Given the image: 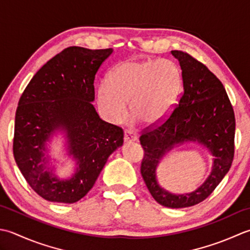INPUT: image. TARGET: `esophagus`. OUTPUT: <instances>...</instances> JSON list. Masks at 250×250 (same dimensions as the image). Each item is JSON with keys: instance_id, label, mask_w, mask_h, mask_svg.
I'll use <instances>...</instances> for the list:
<instances>
[{"instance_id": "esophagus-1", "label": "esophagus", "mask_w": 250, "mask_h": 250, "mask_svg": "<svg viewBox=\"0 0 250 250\" xmlns=\"http://www.w3.org/2000/svg\"><path fill=\"white\" fill-rule=\"evenodd\" d=\"M124 141L125 142H135V141H137V136L132 134L131 131H125Z\"/></svg>"}]
</instances>
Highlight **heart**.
<instances>
[{"instance_id": "b5f03b06", "label": "heart", "mask_w": 250, "mask_h": 250, "mask_svg": "<svg viewBox=\"0 0 250 250\" xmlns=\"http://www.w3.org/2000/svg\"><path fill=\"white\" fill-rule=\"evenodd\" d=\"M182 88L179 67L169 59L122 61L110 71L108 84L97 90V101L104 115L113 123L125 118L126 104L130 113L145 125L164 121Z\"/></svg>"}]
</instances>
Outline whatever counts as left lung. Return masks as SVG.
Here are the masks:
<instances>
[{
  "instance_id": "8db88e82",
  "label": "left lung",
  "mask_w": 250,
  "mask_h": 250,
  "mask_svg": "<svg viewBox=\"0 0 250 250\" xmlns=\"http://www.w3.org/2000/svg\"><path fill=\"white\" fill-rule=\"evenodd\" d=\"M182 71L183 91L179 105L169 118L140 137L145 150L141 175L151 195L168 208L190 207L209 196L233 162L235 116L227 91L206 65L189 54L171 50ZM187 142L206 147L213 156L211 174L196 190L175 195L162 188L156 170L161 160Z\"/></svg>"
}]
</instances>
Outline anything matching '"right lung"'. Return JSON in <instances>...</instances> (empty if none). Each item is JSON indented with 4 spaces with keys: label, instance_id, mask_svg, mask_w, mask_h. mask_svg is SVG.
I'll return each instance as SVG.
<instances>
[{
    "label": "right lung",
    "instance_id": "right-lung-1",
    "mask_svg": "<svg viewBox=\"0 0 250 250\" xmlns=\"http://www.w3.org/2000/svg\"><path fill=\"white\" fill-rule=\"evenodd\" d=\"M112 53V48H65L35 73L20 97L14 157L29 186L46 201H80L94 187L108 157L123 145V129L101 120L91 104L95 75ZM58 133L75 163L68 177H59L49 154V144Z\"/></svg>",
    "mask_w": 250,
    "mask_h": 250
}]
</instances>
